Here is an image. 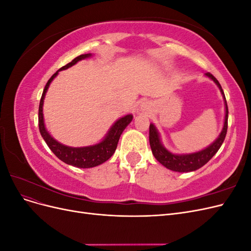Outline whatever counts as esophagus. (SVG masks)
Wrapping results in <instances>:
<instances>
[{
  "mask_svg": "<svg viewBox=\"0 0 251 251\" xmlns=\"http://www.w3.org/2000/svg\"><path fill=\"white\" fill-rule=\"evenodd\" d=\"M141 108H142V109H147V108H148V102H143V103L141 104Z\"/></svg>",
  "mask_w": 251,
  "mask_h": 251,
  "instance_id": "obj_1",
  "label": "esophagus"
}]
</instances>
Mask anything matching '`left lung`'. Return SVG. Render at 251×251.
<instances>
[{
	"label": "left lung",
	"mask_w": 251,
	"mask_h": 251,
	"mask_svg": "<svg viewBox=\"0 0 251 251\" xmlns=\"http://www.w3.org/2000/svg\"><path fill=\"white\" fill-rule=\"evenodd\" d=\"M206 75L214 80L220 88V90H221L225 100V105H226V114H225L223 130L221 134H220L218 139L214 143L210 144V146L205 150L197 151V153H194V154L175 155V154H172L171 151H169L165 148H163V146L160 142V138H159L156 127L154 126V125H150L149 139H150L151 153H153V155L159 162H160L162 165H164L166 169H169L171 171L182 173V172H193L200 169L201 166L206 164L210 159L216 155V153L219 151V149L221 148L222 143L225 139V136L227 133V125H228L227 124V119H228V108H227L226 98L222 90V87L220 85V82L217 80V78L209 72H207Z\"/></svg>",
	"instance_id": "obj_1"
}]
</instances>
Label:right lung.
I'll list each match as a JSON object with an SVG mask.
<instances>
[{
  "instance_id": "1",
  "label": "right lung",
  "mask_w": 251,
  "mask_h": 251,
  "mask_svg": "<svg viewBox=\"0 0 251 251\" xmlns=\"http://www.w3.org/2000/svg\"><path fill=\"white\" fill-rule=\"evenodd\" d=\"M89 56H91L90 53H88V54H81L77 57H75L72 62L62 67L59 70H57L54 74L52 75L50 79L48 80V82L46 83V86H45V89L43 91V94L41 97L40 107H39L40 132L44 140L46 141L49 149L53 151V153H54V155L58 159H60V160L64 161L65 163L76 166V168H80V169L94 168V166L100 165L104 161H107L109 158H111V156L114 154V151H115L117 148V143L120 138L121 133L124 132L125 128L133 119L132 115H126L123 118H120L119 120L116 121L115 124H114V126L109 131L107 137H105L101 142L95 144V146L85 147V148H70V147L63 146V144H60L55 139H53L49 135V133L46 131L44 125V118H43V103H44L45 94L47 92L50 82L58 74V71L68 69L69 67L76 64L78 60Z\"/></svg>"
}]
</instances>
